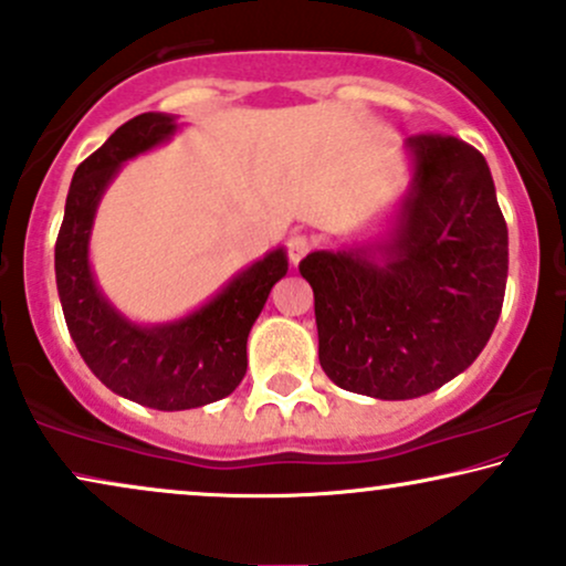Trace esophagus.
Instances as JSON below:
<instances>
[{
  "instance_id": "esophagus-1",
  "label": "esophagus",
  "mask_w": 566,
  "mask_h": 566,
  "mask_svg": "<svg viewBox=\"0 0 566 566\" xmlns=\"http://www.w3.org/2000/svg\"><path fill=\"white\" fill-rule=\"evenodd\" d=\"M306 251H310V241H306V235H302V233L291 235V239H289V260H291V264L302 262Z\"/></svg>"
}]
</instances>
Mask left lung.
Wrapping results in <instances>:
<instances>
[{
	"instance_id": "left-lung-1",
	"label": "left lung",
	"mask_w": 566,
	"mask_h": 566,
	"mask_svg": "<svg viewBox=\"0 0 566 566\" xmlns=\"http://www.w3.org/2000/svg\"><path fill=\"white\" fill-rule=\"evenodd\" d=\"M399 226L373 247L312 251L319 365L338 388L403 401L464 373L504 304L509 233L485 157L462 138L407 142Z\"/></svg>"
}]
</instances>
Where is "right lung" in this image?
<instances>
[{"label": "right lung", "mask_w": 566, "mask_h": 566, "mask_svg": "<svg viewBox=\"0 0 566 566\" xmlns=\"http://www.w3.org/2000/svg\"><path fill=\"white\" fill-rule=\"evenodd\" d=\"M178 130L172 115L144 113L83 159L70 184L54 247V275L65 323L91 373L123 399L159 411L226 399L247 375V338L272 285L289 272L285 251H270L191 315L136 325L104 298L88 264L96 207L123 163L155 149Z\"/></svg>", "instance_id": "1"}]
</instances>
